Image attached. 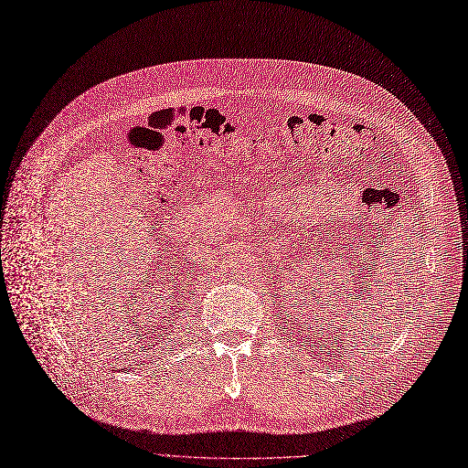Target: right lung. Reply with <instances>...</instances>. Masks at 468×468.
Listing matches in <instances>:
<instances>
[{
    "mask_svg": "<svg viewBox=\"0 0 468 468\" xmlns=\"http://www.w3.org/2000/svg\"><path fill=\"white\" fill-rule=\"evenodd\" d=\"M128 371H130V367H128Z\"/></svg>",
    "mask_w": 468,
    "mask_h": 468,
    "instance_id": "1",
    "label": "right lung"
}]
</instances>
